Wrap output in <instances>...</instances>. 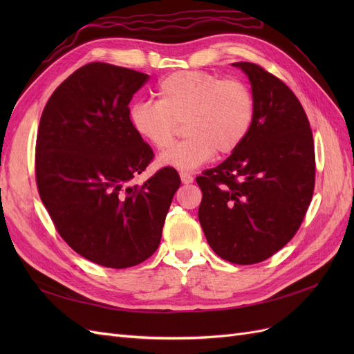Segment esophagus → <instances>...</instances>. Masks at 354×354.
Instances as JSON below:
<instances>
[{"instance_id":"1","label":"esophagus","mask_w":354,"mask_h":354,"mask_svg":"<svg viewBox=\"0 0 354 354\" xmlns=\"http://www.w3.org/2000/svg\"><path fill=\"white\" fill-rule=\"evenodd\" d=\"M180 178H181V181H183L185 185L194 183V176H192L190 173H187V171H181V173H180Z\"/></svg>"}]
</instances>
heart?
Here are the masks:
<instances>
[{"label": "heart", "mask_w": 354, "mask_h": 354, "mask_svg": "<svg viewBox=\"0 0 354 354\" xmlns=\"http://www.w3.org/2000/svg\"><path fill=\"white\" fill-rule=\"evenodd\" d=\"M158 102L134 103L128 120L137 136L156 149L172 141L178 124L187 137L159 156V164L194 169L216 153L229 155L248 137L255 116V97L242 80L207 71H178L160 80Z\"/></svg>", "instance_id": "1"}]
</instances>
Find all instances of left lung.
Segmentation results:
<instances>
[{"instance_id":"1","label":"left lung","mask_w":354,"mask_h":354,"mask_svg":"<svg viewBox=\"0 0 354 354\" xmlns=\"http://www.w3.org/2000/svg\"><path fill=\"white\" fill-rule=\"evenodd\" d=\"M233 65L251 81L254 122L236 151L196 177L198 217L214 252L248 266L298 232L313 198L316 159L312 128L292 90L257 63Z\"/></svg>"}]
</instances>
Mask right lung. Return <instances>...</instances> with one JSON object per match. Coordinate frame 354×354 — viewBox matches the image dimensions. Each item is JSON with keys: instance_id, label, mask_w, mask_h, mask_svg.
<instances>
[{"instance_id": "obj_1", "label": "right lung", "mask_w": 354, "mask_h": 354, "mask_svg": "<svg viewBox=\"0 0 354 354\" xmlns=\"http://www.w3.org/2000/svg\"><path fill=\"white\" fill-rule=\"evenodd\" d=\"M147 80L111 63L84 65L51 94L38 127L35 178L53 224L75 252L111 269L140 264L158 250L181 183L173 167L133 183L155 156L128 120Z\"/></svg>"}]
</instances>
